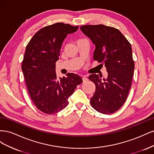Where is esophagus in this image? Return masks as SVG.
<instances>
[{
  "mask_svg": "<svg viewBox=\"0 0 154 154\" xmlns=\"http://www.w3.org/2000/svg\"><path fill=\"white\" fill-rule=\"evenodd\" d=\"M82 80H83V82H86L87 81H88V78L86 76H83L82 78Z\"/></svg>",
  "mask_w": 154,
  "mask_h": 154,
  "instance_id": "esophagus-1",
  "label": "esophagus"
}]
</instances>
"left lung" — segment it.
Listing matches in <instances>:
<instances>
[{"label":"left lung","mask_w":154,"mask_h":154,"mask_svg":"<svg viewBox=\"0 0 154 154\" xmlns=\"http://www.w3.org/2000/svg\"><path fill=\"white\" fill-rule=\"evenodd\" d=\"M80 29L95 45L93 59L105 64L108 72L106 78L96 74L88 77L96 85L91 104L101 114H112L125 103L131 87L134 71L131 45L114 27L87 25Z\"/></svg>","instance_id":"1"}]
</instances>
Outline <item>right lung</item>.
Masks as SVG:
<instances>
[{
	"label": "right lung",
	"mask_w": 154,
	"mask_h": 154,
	"mask_svg": "<svg viewBox=\"0 0 154 154\" xmlns=\"http://www.w3.org/2000/svg\"><path fill=\"white\" fill-rule=\"evenodd\" d=\"M78 29L57 23L39 30L26 46L22 70L32 101L45 114H54L66 108L69 97L83 82L74 73L59 80L56 74L63 42Z\"/></svg>",
	"instance_id": "right-lung-1"
}]
</instances>
